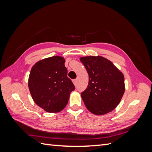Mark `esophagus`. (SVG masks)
<instances>
[{
    "label": "esophagus",
    "mask_w": 152,
    "mask_h": 152,
    "mask_svg": "<svg viewBox=\"0 0 152 152\" xmlns=\"http://www.w3.org/2000/svg\"><path fill=\"white\" fill-rule=\"evenodd\" d=\"M73 84H74V85L76 86L77 85V79H73Z\"/></svg>",
    "instance_id": "1"
}]
</instances>
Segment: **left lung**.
Instances as JSON below:
<instances>
[{
	"label": "left lung",
	"instance_id": "obj_1",
	"mask_svg": "<svg viewBox=\"0 0 152 152\" xmlns=\"http://www.w3.org/2000/svg\"><path fill=\"white\" fill-rule=\"evenodd\" d=\"M80 60L89 74L88 86L81 93L86 107L97 115L112 111L125 91L123 73L102 56L82 57Z\"/></svg>",
	"mask_w": 152,
	"mask_h": 152
}]
</instances>
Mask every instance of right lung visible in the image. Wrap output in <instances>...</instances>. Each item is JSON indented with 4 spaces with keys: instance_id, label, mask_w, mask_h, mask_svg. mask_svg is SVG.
Segmentation results:
<instances>
[{
    "instance_id": "right-lung-1",
    "label": "right lung",
    "mask_w": 152,
    "mask_h": 152,
    "mask_svg": "<svg viewBox=\"0 0 152 152\" xmlns=\"http://www.w3.org/2000/svg\"><path fill=\"white\" fill-rule=\"evenodd\" d=\"M65 61L63 58L55 56L38 61L31 69L28 87L32 98L48 112L62 110L75 89L67 77Z\"/></svg>"
}]
</instances>
